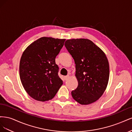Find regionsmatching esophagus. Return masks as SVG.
<instances>
[{
  "label": "esophagus",
  "mask_w": 132,
  "mask_h": 132,
  "mask_svg": "<svg viewBox=\"0 0 132 132\" xmlns=\"http://www.w3.org/2000/svg\"><path fill=\"white\" fill-rule=\"evenodd\" d=\"M69 78V75H67V76H65V77H64V78L65 80H67Z\"/></svg>",
  "instance_id": "34e87169"
}]
</instances>
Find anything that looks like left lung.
<instances>
[{"instance_id":"left-lung-1","label":"left lung","mask_w":132,"mask_h":132,"mask_svg":"<svg viewBox=\"0 0 132 132\" xmlns=\"http://www.w3.org/2000/svg\"><path fill=\"white\" fill-rule=\"evenodd\" d=\"M64 46L74 60L78 81L71 96L81 105L95 102L104 93L109 79V64L105 54L87 39H68Z\"/></svg>"}]
</instances>
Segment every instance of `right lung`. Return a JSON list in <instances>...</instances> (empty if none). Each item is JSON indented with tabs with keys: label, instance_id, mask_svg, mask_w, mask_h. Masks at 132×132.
<instances>
[{
	"label": "right lung",
	"instance_id": "add662e5",
	"mask_svg": "<svg viewBox=\"0 0 132 132\" xmlns=\"http://www.w3.org/2000/svg\"><path fill=\"white\" fill-rule=\"evenodd\" d=\"M65 39L43 37L28 46L21 56L20 78L23 87L36 100L53 98L63 84L55 59Z\"/></svg>",
	"mask_w": 132,
	"mask_h": 132
}]
</instances>
